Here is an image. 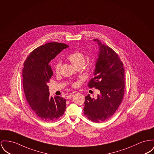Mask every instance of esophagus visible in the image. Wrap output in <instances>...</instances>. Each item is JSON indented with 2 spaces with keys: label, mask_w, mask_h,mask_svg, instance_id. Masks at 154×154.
I'll use <instances>...</instances> for the list:
<instances>
[{
  "label": "esophagus",
  "mask_w": 154,
  "mask_h": 154,
  "mask_svg": "<svg viewBox=\"0 0 154 154\" xmlns=\"http://www.w3.org/2000/svg\"><path fill=\"white\" fill-rule=\"evenodd\" d=\"M73 96H74L73 94H69V95H68V96H67V99H71Z\"/></svg>",
  "instance_id": "obj_1"
}]
</instances>
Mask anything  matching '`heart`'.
I'll use <instances>...</instances> for the list:
<instances>
[{
    "mask_svg": "<svg viewBox=\"0 0 154 154\" xmlns=\"http://www.w3.org/2000/svg\"><path fill=\"white\" fill-rule=\"evenodd\" d=\"M68 60L71 62L72 65L75 68L77 66L82 67L85 63V57L83 54L81 52L77 51L73 52L68 57ZM88 66H89V68L91 67V64H89ZM60 66V63L56 64V65L55 66V72H58L59 71ZM76 85V83L73 84V86H75Z\"/></svg>",
    "mask_w": 154,
    "mask_h": 154,
    "instance_id": "heart-1",
    "label": "heart"
}]
</instances>
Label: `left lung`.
<instances>
[{
	"label": "left lung",
	"mask_w": 154,
	"mask_h": 154,
	"mask_svg": "<svg viewBox=\"0 0 154 154\" xmlns=\"http://www.w3.org/2000/svg\"><path fill=\"white\" fill-rule=\"evenodd\" d=\"M99 45L98 58L95 63L94 78L89 88L99 90L96 99L90 94L85 97L84 114L94 123L110 119L122 102L124 92V69L123 62L113 50L97 39L93 40Z\"/></svg>",
	"instance_id": "8db88e82"
}]
</instances>
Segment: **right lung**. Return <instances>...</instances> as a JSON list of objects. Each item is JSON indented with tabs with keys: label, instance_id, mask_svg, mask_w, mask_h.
<instances>
[{
	"label": "right lung",
	"instance_id": "obj_1",
	"mask_svg": "<svg viewBox=\"0 0 154 154\" xmlns=\"http://www.w3.org/2000/svg\"><path fill=\"white\" fill-rule=\"evenodd\" d=\"M69 46L50 42L35 48L28 56L23 69V89L32 113L44 122H54L63 114L66 99L50 96L48 86L53 72L50 62Z\"/></svg>",
	"mask_w": 154,
	"mask_h": 154
}]
</instances>
